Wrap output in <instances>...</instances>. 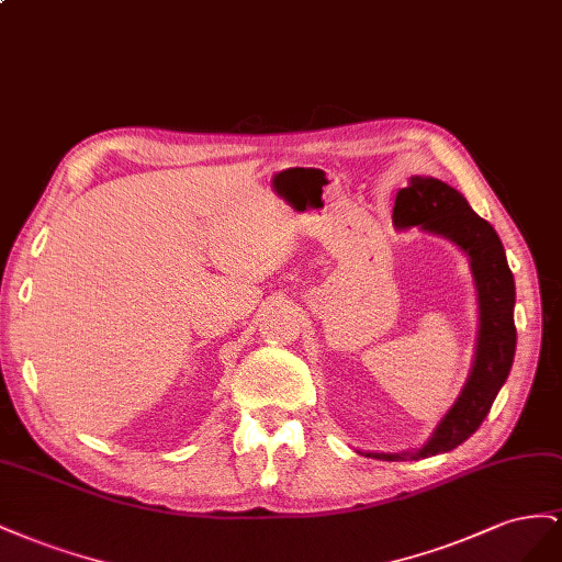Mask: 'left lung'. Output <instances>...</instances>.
Segmentation results:
<instances>
[{
	"mask_svg": "<svg viewBox=\"0 0 562 562\" xmlns=\"http://www.w3.org/2000/svg\"><path fill=\"white\" fill-rule=\"evenodd\" d=\"M393 226L397 231L419 228L440 235L467 254L477 301V336L471 372L454 405L442 414L428 440L407 452H360L381 461H414L454 450L473 436L487 416L516 356V323H513L516 282L499 235L471 210L457 188L445 181L432 176H412L407 188L397 190Z\"/></svg>",
	"mask_w": 562,
	"mask_h": 562,
	"instance_id": "8db88e82",
	"label": "left lung"
}]
</instances>
